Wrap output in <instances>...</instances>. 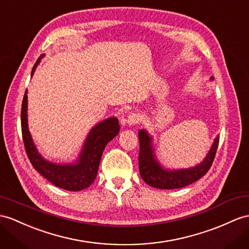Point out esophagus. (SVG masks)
I'll list each match as a JSON object with an SVG mask.
<instances>
[{
    "label": "esophagus",
    "mask_w": 249,
    "mask_h": 249,
    "mask_svg": "<svg viewBox=\"0 0 249 249\" xmlns=\"http://www.w3.org/2000/svg\"><path fill=\"white\" fill-rule=\"evenodd\" d=\"M140 120H141V117H140L139 113H131L129 114V117L127 118L126 123L129 126H133V125H137L140 122Z\"/></svg>",
    "instance_id": "1"
}]
</instances>
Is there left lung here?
Returning a JSON list of instances; mask_svg holds the SVG:
<instances>
[{
	"mask_svg": "<svg viewBox=\"0 0 249 249\" xmlns=\"http://www.w3.org/2000/svg\"><path fill=\"white\" fill-rule=\"evenodd\" d=\"M210 81H213L212 76ZM140 176L149 186L160 189H176L185 187L197 181L212 166L219 144V136L213 140L208 154L196 166L181 169L165 168L158 160L154 146V137L146 129L139 130Z\"/></svg>",
	"mask_w": 249,
	"mask_h": 249,
	"instance_id": "1",
	"label": "left lung"
}]
</instances>
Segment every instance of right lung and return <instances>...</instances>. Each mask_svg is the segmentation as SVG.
I'll return each instance as SVG.
<instances>
[{
    "mask_svg": "<svg viewBox=\"0 0 249 249\" xmlns=\"http://www.w3.org/2000/svg\"><path fill=\"white\" fill-rule=\"evenodd\" d=\"M44 55L45 54H42L37 59L31 71V76L34 75L36 68ZM27 108L28 100L26 90L23 98L21 111L22 135L25 150L35 169L56 187L69 191H80L90 186L97 178L105 146L120 132L118 118L110 117L95 124L88 132L80 154L73 162L54 163L44 158L36 148L28 128Z\"/></svg>",
    "mask_w": 249,
    "mask_h": 249,
    "instance_id": "obj_1",
    "label": "right lung"
}]
</instances>
